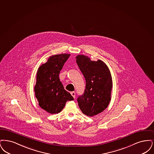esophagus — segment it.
<instances>
[{
	"instance_id": "esophagus-1",
	"label": "esophagus",
	"mask_w": 154,
	"mask_h": 154,
	"mask_svg": "<svg viewBox=\"0 0 154 154\" xmlns=\"http://www.w3.org/2000/svg\"><path fill=\"white\" fill-rule=\"evenodd\" d=\"M71 94L72 95V96L74 97V98H75V93L74 91H72L71 92Z\"/></svg>"
}]
</instances>
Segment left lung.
<instances>
[{"mask_svg": "<svg viewBox=\"0 0 154 154\" xmlns=\"http://www.w3.org/2000/svg\"><path fill=\"white\" fill-rule=\"evenodd\" d=\"M76 61L86 80L85 92L77 100L78 105L83 113L93 117L106 109L111 100V74L102 60L91 61L82 54L76 57Z\"/></svg>", "mask_w": 154, "mask_h": 154, "instance_id": "8db88e82", "label": "left lung"}]
</instances>
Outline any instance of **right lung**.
<instances>
[{
  "instance_id": "1",
  "label": "right lung",
  "mask_w": 154,
  "mask_h": 154,
  "mask_svg": "<svg viewBox=\"0 0 154 154\" xmlns=\"http://www.w3.org/2000/svg\"><path fill=\"white\" fill-rule=\"evenodd\" d=\"M69 56V54H66L51 56L38 69L35 95L39 106L49 113H60L68 100H74L64 89L59 76Z\"/></svg>"
}]
</instances>
